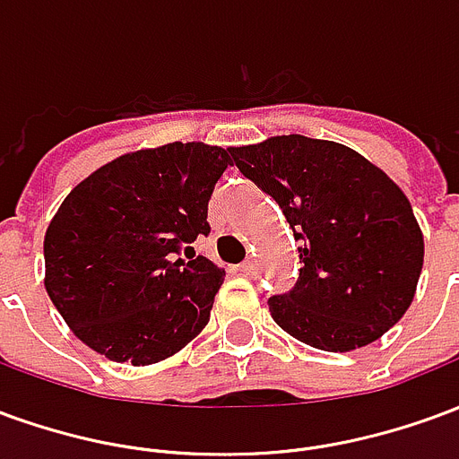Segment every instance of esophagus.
Instances as JSON below:
<instances>
[{
    "label": "esophagus",
    "mask_w": 459,
    "mask_h": 459,
    "mask_svg": "<svg viewBox=\"0 0 459 459\" xmlns=\"http://www.w3.org/2000/svg\"><path fill=\"white\" fill-rule=\"evenodd\" d=\"M255 268H258V265H255V260H243V263L238 265V270L243 273V275H253Z\"/></svg>",
    "instance_id": "esophagus-1"
}]
</instances>
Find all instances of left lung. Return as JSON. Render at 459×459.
<instances>
[{"mask_svg": "<svg viewBox=\"0 0 459 459\" xmlns=\"http://www.w3.org/2000/svg\"><path fill=\"white\" fill-rule=\"evenodd\" d=\"M230 157L278 201L299 243L295 288L268 299L278 327L322 351L384 337L423 270V233L398 184L351 147L302 134L230 147Z\"/></svg>", "mask_w": 459, "mask_h": 459, "instance_id": "left-lung-1", "label": "left lung"}]
</instances>
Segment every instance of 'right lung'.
<instances>
[{"label": "right lung", "mask_w": 459, "mask_h": 459, "mask_svg": "<svg viewBox=\"0 0 459 459\" xmlns=\"http://www.w3.org/2000/svg\"><path fill=\"white\" fill-rule=\"evenodd\" d=\"M230 150L169 142L108 161L56 211L46 292L75 337L110 361L157 364L206 327L223 270L191 243Z\"/></svg>", "instance_id": "1"}]
</instances>
